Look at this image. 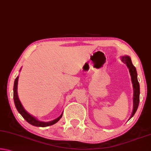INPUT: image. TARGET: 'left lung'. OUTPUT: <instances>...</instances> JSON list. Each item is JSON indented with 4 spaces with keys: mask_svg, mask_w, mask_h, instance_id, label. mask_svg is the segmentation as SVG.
Listing matches in <instances>:
<instances>
[{
    "mask_svg": "<svg viewBox=\"0 0 151 151\" xmlns=\"http://www.w3.org/2000/svg\"><path fill=\"white\" fill-rule=\"evenodd\" d=\"M121 60L124 64H126L127 67L129 68L130 74L131 76L132 83L133 84V89H134V96H133V111H132L131 118L134 116L136 112L139 104L140 100V86L137 79V73L136 70V68L132 65L131 58L127 56H124L121 58Z\"/></svg>",
    "mask_w": 151,
    "mask_h": 151,
    "instance_id": "1",
    "label": "left lung"
}]
</instances>
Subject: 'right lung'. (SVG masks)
<instances>
[{
    "label": "right lung",
    "instance_id": "right-lung-1",
    "mask_svg": "<svg viewBox=\"0 0 151 151\" xmlns=\"http://www.w3.org/2000/svg\"><path fill=\"white\" fill-rule=\"evenodd\" d=\"M18 79H19V76H17L14 81V88H13V97H14L15 106H16L17 111H19V112L20 114H21L22 116L23 117V118L30 124H32V125H33V126H35V127H45L50 126V125L54 124L56 123V122H57L58 121H59V120L61 119V117H62V116H63V113L61 114V115L59 117H58L57 119H55L54 121L47 122L37 121V120L35 118H34V117L30 115V114L28 113V112L24 109L23 106H22V104H21V103H20V102L19 99V97H18V94H17Z\"/></svg>",
    "mask_w": 151,
    "mask_h": 151
}]
</instances>
